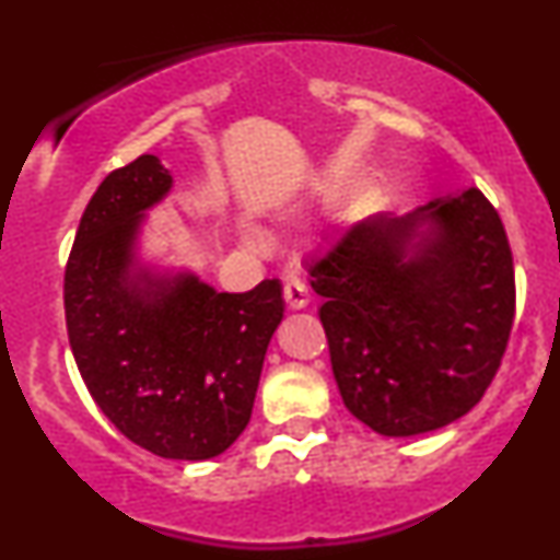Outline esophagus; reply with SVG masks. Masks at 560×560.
Listing matches in <instances>:
<instances>
[{
	"mask_svg": "<svg viewBox=\"0 0 560 560\" xmlns=\"http://www.w3.org/2000/svg\"><path fill=\"white\" fill-rule=\"evenodd\" d=\"M284 300H287V305L292 307V311H302V307L311 302V292H307L305 281L298 279V276L287 279L284 281Z\"/></svg>",
	"mask_w": 560,
	"mask_h": 560,
	"instance_id": "1",
	"label": "esophagus"
}]
</instances>
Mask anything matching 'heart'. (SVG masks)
Returning <instances> with one entry per match:
<instances>
[{"label":"heart","mask_w":560,"mask_h":560,"mask_svg":"<svg viewBox=\"0 0 560 560\" xmlns=\"http://www.w3.org/2000/svg\"><path fill=\"white\" fill-rule=\"evenodd\" d=\"M244 231H247V240H253V242H262V240H260V234H258V231H255V229H244Z\"/></svg>","instance_id":"heart-1"}]
</instances>
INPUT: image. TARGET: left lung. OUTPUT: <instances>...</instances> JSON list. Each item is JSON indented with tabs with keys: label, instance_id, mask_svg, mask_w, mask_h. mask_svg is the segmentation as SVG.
I'll return each mask as SVG.
<instances>
[{
	"label": "left lung",
	"instance_id": "1",
	"mask_svg": "<svg viewBox=\"0 0 560 560\" xmlns=\"http://www.w3.org/2000/svg\"><path fill=\"white\" fill-rule=\"evenodd\" d=\"M345 408L384 436L466 416L498 374L516 307L513 258L479 189L352 223L307 266Z\"/></svg>",
	"mask_w": 560,
	"mask_h": 560
}]
</instances>
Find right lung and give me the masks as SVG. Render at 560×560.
<instances>
[{
    "label": "right lung",
    "instance_id": "right-lung-1",
    "mask_svg": "<svg viewBox=\"0 0 560 560\" xmlns=\"http://www.w3.org/2000/svg\"><path fill=\"white\" fill-rule=\"evenodd\" d=\"M171 189L155 155L100 184L68 258L66 324L83 384L120 434L160 458L208 460L249 423L284 298L279 279L231 294L147 258V213Z\"/></svg>",
    "mask_w": 560,
    "mask_h": 560
}]
</instances>
